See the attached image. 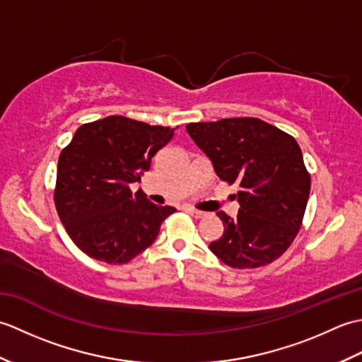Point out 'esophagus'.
I'll return each mask as SVG.
<instances>
[{
  "mask_svg": "<svg viewBox=\"0 0 362 362\" xmlns=\"http://www.w3.org/2000/svg\"><path fill=\"white\" fill-rule=\"evenodd\" d=\"M191 216H194V218H197V219H202V218H205L206 216V213H204V211H199V210H194V209H188L187 210Z\"/></svg>",
  "mask_w": 362,
  "mask_h": 362,
  "instance_id": "34e87169",
  "label": "esophagus"
}]
</instances>
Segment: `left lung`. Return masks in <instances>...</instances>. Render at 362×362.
<instances>
[{
    "label": "left lung",
    "instance_id": "8db88e82",
    "mask_svg": "<svg viewBox=\"0 0 362 362\" xmlns=\"http://www.w3.org/2000/svg\"><path fill=\"white\" fill-rule=\"evenodd\" d=\"M187 130L219 179L240 185L238 216L216 213L224 235L210 250L233 269L271 264L296 240L308 204L311 177L296 138L249 117L189 122Z\"/></svg>",
    "mask_w": 362,
    "mask_h": 362
}]
</instances>
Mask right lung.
<instances>
[{
  "label": "right lung",
  "mask_w": 362,
  "mask_h": 362,
  "mask_svg": "<svg viewBox=\"0 0 362 362\" xmlns=\"http://www.w3.org/2000/svg\"><path fill=\"white\" fill-rule=\"evenodd\" d=\"M174 129L119 115L82 124L60 152L54 204L73 243L90 258L126 264L156 241L174 206L149 202L130 183L149 171Z\"/></svg>",
  "instance_id": "right-lung-1"
}]
</instances>
